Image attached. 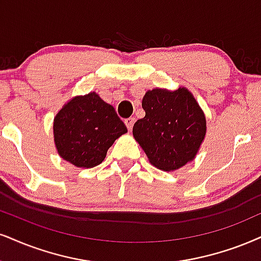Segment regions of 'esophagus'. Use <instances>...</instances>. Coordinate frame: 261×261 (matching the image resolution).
<instances>
[{
  "label": "esophagus",
  "mask_w": 261,
  "mask_h": 261,
  "mask_svg": "<svg viewBox=\"0 0 261 261\" xmlns=\"http://www.w3.org/2000/svg\"><path fill=\"white\" fill-rule=\"evenodd\" d=\"M134 122H136V118H134V117H128V118H125L124 123H125V125H127L128 130H132V128H133Z\"/></svg>",
  "instance_id": "34e87169"
}]
</instances>
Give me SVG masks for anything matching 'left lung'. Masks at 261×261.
Wrapping results in <instances>:
<instances>
[{"instance_id":"1","label":"left lung","mask_w":261,"mask_h":261,"mask_svg":"<svg viewBox=\"0 0 261 261\" xmlns=\"http://www.w3.org/2000/svg\"><path fill=\"white\" fill-rule=\"evenodd\" d=\"M145 117L133 125V137L150 163L173 172L197 156L207 133V121L194 94L185 87L175 91L153 88L144 95Z\"/></svg>"}]
</instances>
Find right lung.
Masks as SVG:
<instances>
[{
  "label": "right lung",
  "mask_w": 261,
  "mask_h": 261,
  "mask_svg": "<svg viewBox=\"0 0 261 261\" xmlns=\"http://www.w3.org/2000/svg\"><path fill=\"white\" fill-rule=\"evenodd\" d=\"M127 132L114 106L95 92L73 96L53 121L58 153L77 168L100 165L115 140Z\"/></svg>",
  "instance_id": "1"
}]
</instances>
